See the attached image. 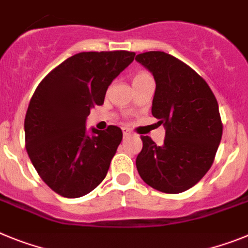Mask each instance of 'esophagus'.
Listing matches in <instances>:
<instances>
[{
  "label": "esophagus",
  "mask_w": 248,
  "mask_h": 248,
  "mask_svg": "<svg viewBox=\"0 0 248 248\" xmlns=\"http://www.w3.org/2000/svg\"><path fill=\"white\" fill-rule=\"evenodd\" d=\"M122 132H124V137L130 136V135H131V131L128 130V128H126V127H124V128H122Z\"/></svg>",
  "instance_id": "esophagus-1"
}]
</instances>
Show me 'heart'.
Here are the masks:
<instances>
[{
	"label": "heart",
	"mask_w": 248,
	"mask_h": 248,
	"mask_svg": "<svg viewBox=\"0 0 248 248\" xmlns=\"http://www.w3.org/2000/svg\"><path fill=\"white\" fill-rule=\"evenodd\" d=\"M147 77H151L147 72H139L135 75V77H133V81H139V79L147 78Z\"/></svg>",
	"instance_id": "b5f03b06"
}]
</instances>
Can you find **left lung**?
Wrapping results in <instances>:
<instances>
[{"label":"left lung","mask_w":248,"mask_h":248,"mask_svg":"<svg viewBox=\"0 0 248 248\" xmlns=\"http://www.w3.org/2000/svg\"><path fill=\"white\" fill-rule=\"evenodd\" d=\"M136 61L154 75L152 115L166 130L161 146L151 137H141L137 171L157 191L184 192L214 163L222 137L218 103L199 73L173 56L150 51L137 55Z\"/></svg>","instance_id":"left-lung-1"}]
</instances>
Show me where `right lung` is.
<instances>
[{"label":"right lung","mask_w":248,"mask_h":248,"mask_svg":"<svg viewBox=\"0 0 248 248\" xmlns=\"http://www.w3.org/2000/svg\"><path fill=\"white\" fill-rule=\"evenodd\" d=\"M135 52H81L53 68L37 86L25 118L26 150L45 184L77 199L106 177L122 141L117 126L86 131L92 107L101 106L107 88L133 61Z\"/></svg>","instance_id":"1"}]
</instances>
